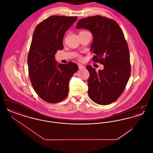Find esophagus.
<instances>
[{
	"label": "esophagus",
	"mask_w": 153,
	"mask_h": 153,
	"mask_svg": "<svg viewBox=\"0 0 153 153\" xmlns=\"http://www.w3.org/2000/svg\"><path fill=\"white\" fill-rule=\"evenodd\" d=\"M84 68H85V66H84L82 65H79V69L80 70L83 69H84Z\"/></svg>",
	"instance_id": "esophagus-1"
}]
</instances>
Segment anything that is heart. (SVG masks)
I'll return each instance as SVG.
<instances>
[{"label": "heart", "instance_id": "b5f03b06", "mask_svg": "<svg viewBox=\"0 0 153 153\" xmlns=\"http://www.w3.org/2000/svg\"><path fill=\"white\" fill-rule=\"evenodd\" d=\"M84 31H80V32H84ZM79 59H81V57H79Z\"/></svg>", "mask_w": 153, "mask_h": 153}]
</instances>
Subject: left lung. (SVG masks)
Listing matches in <instances>:
<instances>
[{
  "instance_id": "left-lung-1",
  "label": "left lung",
  "mask_w": 153,
  "mask_h": 153,
  "mask_svg": "<svg viewBox=\"0 0 153 153\" xmlns=\"http://www.w3.org/2000/svg\"><path fill=\"white\" fill-rule=\"evenodd\" d=\"M77 29H86L94 36L91 51L92 60L104 65L97 73L91 66H86L90 99L100 105H107L120 97L131 74L129 49L122 30L115 21L101 15L80 19Z\"/></svg>"
}]
</instances>
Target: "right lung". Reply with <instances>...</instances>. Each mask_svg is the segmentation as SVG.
<instances>
[{"instance_id":"1","label":"right lung","mask_w":153,"mask_h":153,"mask_svg":"<svg viewBox=\"0 0 153 153\" xmlns=\"http://www.w3.org/2000/svg\"><path fill=\"white\" fill-rule=\"evenodd\" d=\"M77 16L52 15L34 30L27 57L31 85L38 96L49 103L61 102L69 92V80L78 70L72 62L58 64L55 54L62 50L63 38Z\"/></svg>"}]
</instances>
